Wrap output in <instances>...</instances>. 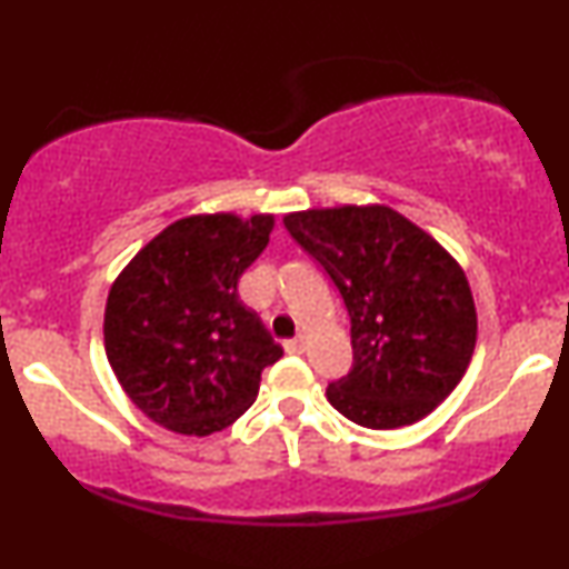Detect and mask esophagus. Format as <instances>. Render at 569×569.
Segmentation results:
<instances>
[{
  "instance_id": "esophagus-1",
  "label": "esophagus",
  "mask_w": 569,
  "mask_h": 569,
  "mask_svg": "<svg viewBox=\"0 0 569 569\" xmlns=\"http://www.w3.org/2000/svg\"><path fill=\"white\" fill-rule=\"evenodd\" d=\"M305 345H307L305 337H293L283 345V348H286V352H291V356H299V352H305Z\"/></svg>"
}]
</instances>
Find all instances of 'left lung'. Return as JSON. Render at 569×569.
I'll list each match as a JSON object with an SVG mask.
<instances>
[{
	"label": "left lung",
	"instance_id": "1",
	"mask_svg": "<svg viewBox=\"0 0 569 569\" xmlns=\"http://www.w3.org/2000/svg\"><path fill=\"white\" fill-rule=\"evenodd\" d=\"M283 224L350 312L352 369L326 390L331 407L371 430L428 417L476 348V305L460 262L380 202L307 208L286 213Z\"/></svg>",
	"mask_w": 569,
	"mask_h": 569
}]
</instances>
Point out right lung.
I'll return each instance as SVG.
<instances>
[{"label": "right lung", "instance_id": "1", "mask_svg": "<svg viewBox=\"0 0 569 569\" xmlns=\"http://www.w3.org/2000/svg\"><path fill=\"white\" fill-rule=\"evenodd\" d=\"M272 213H192L154 234L114 278L103 348L126 396L158 426L211 436L251 407L283 356L238 280L270 243Z\"/></svg>", "mask_w": 569, "mask_h": 569}]
</instances>
